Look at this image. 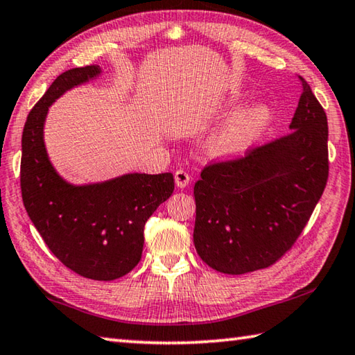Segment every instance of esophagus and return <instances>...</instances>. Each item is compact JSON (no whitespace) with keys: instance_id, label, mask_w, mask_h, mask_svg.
<instances>
[{"instance_id":"obj_1","label":"esophagus","mask_w":355,"mask_h":355,"mask_svg":"<svg viewBox=\"0 0 355 355\" xmlns=\"http://www.w3.org/2000/svg\"><path fill=\"white\" fill-rule=\"evenodd\" d=\"M189 182H191V175L186 171H183V169H180V171H177L175 172V183H177V186L178 188H186V186L189 184Z\"/></svg>"}]
</instances>
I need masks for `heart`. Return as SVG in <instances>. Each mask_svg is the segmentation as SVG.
<instances>
[{
  "mask_svg": "<svg viewBox=\"0 0 355 355\" xmlns=\"http://www.w3.org/2000/svg\"><path fill=\"white\" fill-rule=\"evenodd\" d=\"M272 122L267 105H254L234 114L218 128L211 139L209 149L216 157H237L259 139Z\"/></svg>",
  "mask_w": 355,
  "mask_h": 355,
  "instance_id": "heart-1",
  "label": "heart"
}]
</instances>
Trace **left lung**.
I'll use <instances>...</instances> for the list:
<instances>
[{
    "label": "left lung",
    "mask_w": 355,
    "mask_h": 355,
    "mask_svg": "<svg viewBox=\"0 0 355 355\" xmlns=\"http://www.w3.org/2000/svg\"><path fill=\"white\" fill-rule=\"evenodd\" d=\"M290 133L203 167L194 186V245L220 273L267 268L293 247L329 177L327 118L309 83Z\"/></svg>",
    "instance_id": "8db88e82"
}]
</instances>
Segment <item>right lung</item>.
<instances>
[{
    "mask_svg": "<svg viewBox=\"0 0 355 355\" xmlns=\"http://www.w3.org/2000/svg\"><path fill=\"white\" fill-rule=\"evenodd\" d=\"M99 73L96 65L65 71L29 112L20 186L28 216L57 259L83 278L113 281L138 266L147 218L172 196L175 184L171 172L128 173L88 186L68 184L57 175L43 143L48 107Z\"/></svg>",
    "mask_w": 355,
    "mask_h": 355,
    "instance_id": "1",
    "label": "right lung"
}]
</instances>
